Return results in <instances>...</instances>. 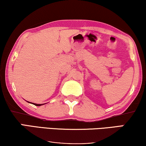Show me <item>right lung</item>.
<instances>
[{
	"label": "right lung",
	"mask_w": 146,
	"mask_h": 146,
	"mask_svg": "<svg viewBox=\"0 0 146 146\" xmlns=\"http://www.w3.org/2000/svg\"><path fill=\"white\" fill-rule=\"evenodd\" d=\"M32 104H34V105L36 106H40L44 104H35V103H32Z\"/></svg>",
	"instance_id": "right-lung-1"
}]
</instances>
